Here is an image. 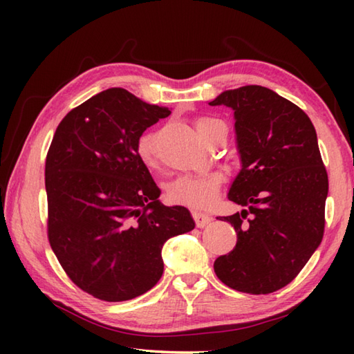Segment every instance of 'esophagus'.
Returning <instances> with one entry per match:
<instances>
[{"label": "esophagus", "mask_w": 354, "mask_h": 354, "mask_svg": "<svg viewBox=\"0 0 354 354\" xmlns=\"http://www.w3.org/2000/svg\"><path fill=\"white\" fill-rule=\"evenodd\" d=\"M192 216H193L194 223H196L198 228H204V227H207L209 222L213 221L212 216H208L205 213H201V212H193Z\"/></svg>", "instance_id": "esophagus-1"}]
</instances>
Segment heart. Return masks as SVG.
Segmentation results:
<instances>
[{"label": "heart", "instance_id": "heart-1", "mask_svg": "<svg viewBox=\"0 0 354 354\" xmlns=\"http://www.w3.org/2000/svg\"><path fill=\"white\" fill-rule=\"evenodd\" d=\"M194 126L201 137L208 141L216 127L223 126V123L212 117H199L194 120ZM155 141L156 137L152 132L142 133L137 141L138 158L149 169L158 167ZM222 184L223 176L217 171L204 173V175H181L167 185V198L176 205L204 209L214 204Z\"/></svg>", "mask_w": 354, "mask_h": 354}]
</instances>
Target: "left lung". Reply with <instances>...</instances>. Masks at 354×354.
I'll return each mask as SVG.
<instances>
[{"label": "left lung", "mask_w": 354, "mask_h": 354, "mask_svg": "<svg viewBox=\"0 0 354 354\" xmlns=\"http://www.w3.org/2000/svg\"><path fill=\"white\" fill-rule=\"evenodd\" d=\"M208 104L234 111L242 170L228 199L246 208L221 219L237 242L214 272L231 289L265 295L289 284L324 236L328 176L317 132L301 108L265 86L230 89Z\"/></svg>", "instance_id": "obj_1"}]
</instances>
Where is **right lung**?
I'll list each match as a JSON object with an SVG mask.
<instances>
[{
  "mask_svg": "<svg viewBox=\"0 0 354 354\" xmlns=\"http://www.w3.org/2000/svg\"><path fill=\"white\" fill-rule=\"evenodd\" d=\"M170 114L123 88L71 109L45 160L47 232L70 280L102 301L140 297L160 280L161 248L194 228L184 207H164L137 153L147 127Z\"/></svg>",
  "mask_w": 354,
  "mask_h": 354,
  "instance_id": "1",
  "label": "right lung"
}]
</instances>
